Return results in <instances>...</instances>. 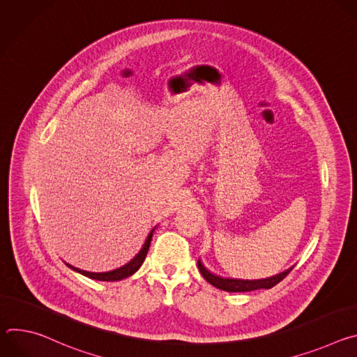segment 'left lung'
I'll return each instance as SVG.
<instances>
[{"label": "left lung", "mask_w": 357, "mask_h": 357, "mask_svg": "<svg viewBox=\"0 0 357 357\" xmlns=\"http://www.w3.org/2000/svg\"><path fill=\"white\" fill-rule=\"evenodd\" d=\"M197 268L200 271V274L203 275L209 284H212L213 287L227 291V292H247V291H254V289H270L274 285H277L280 281H282L294 267L273 275L270 278H263V280H236V278H223L220 275H215L212 274L205 266L200 263V260H197Z\"/></svg>", "instance_id": "obj_1"}]
</instances>
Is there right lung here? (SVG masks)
I'll return each instance as SVG.
<instances>
[{"instance_id":"add662e5","label":"right lung","mask_w":357,"mask_h":357,"mask_svg":"<svg viewBox=\"0 0 357 357\" xmlns=\"http://www.w3.org/2000/svg\"><path fill=\"white\" fill-rule=\"evenodd\" d=\"M154 230H155V227L152 229L151 233L148 234V237H146V240H145L142 248L139 250V252L137 254V256H135L130 263H127L126 266H123V267H120V268H117V270H113V271H109V273H89V271H83V270H80V268H75L73 266H69V264H68V266H69L72 270H75V271H77V273H80V274H83V275L91 278V280H98V281H120V280H123V278H127V277L132 275L135 271H138V268H139L141 264L144 263L145 256H146V252H148V248H149V244H151L152 233H154Z\"/></svg>"}]
</instances>
